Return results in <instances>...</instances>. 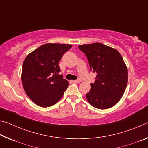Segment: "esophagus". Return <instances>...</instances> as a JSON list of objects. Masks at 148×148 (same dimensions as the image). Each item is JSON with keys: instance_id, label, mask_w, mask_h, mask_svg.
I'll return each mask as SVG.
<instances>
[{"instance_id": "esophagus-1", "label": "esophagus", "mask_w": 148, "mask_h": 148, "mask_svg": "<svg viewBox=\"0 0 148 148\" xmlns=\"http://www.w3.org/2000/svg\"><path fill=\"white\" fill-rule=\"evenodd\" d=\"M81 82H82L81 79H77V80H73V82L74 83H77V84L80 83Z\"/></svg>"}]
</instances>
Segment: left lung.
<instances>
[{"instance_id":"obj_1","label":"left lung","mask_w":148,"mask_h":148,"mask_svg":"<svg viewBox=\"0 0 148 148\" xmlns=\"http://www.w3.org/2000/svg\"><path fill=\"white\" fill-rule=\"evenodd\" d=\"M88 59L91 70L97 74L86 94L93 107L106 109L113 107L121 99L128 83V69L119 51L100 43L78 46Z\"/></svg>"}]
</instances>
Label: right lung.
I'll return each instance as SVG.
<instances>
[{
    "label": "right lung",
    "instance_id": "1",
    "mask_svg": "<svg viewBox=\"0 0 148 148\" xmlns=\"http://www.w3.org/2000/svg\"><path fill=\"white\" fill-rule=\"evenodd\" d=\"M72 45L47 43L28 54L23 60L22 82L25 93L42 107H51L59 101L69 86L60 75L58 62Z\"/></svg>",
    "mask_w": 148,
    "mask_h": 148
}]
</instances>
